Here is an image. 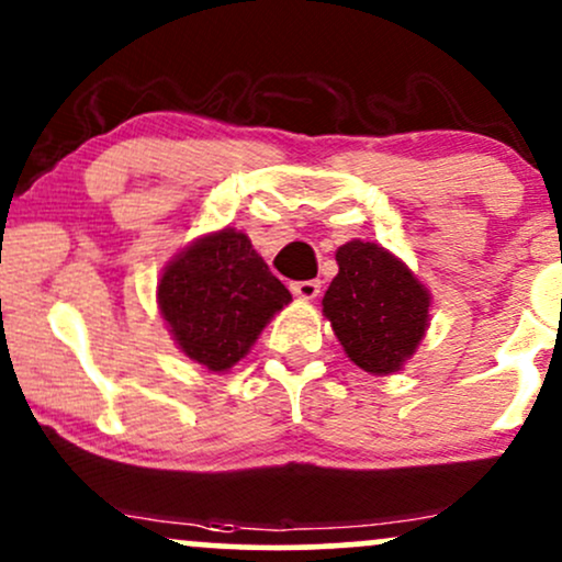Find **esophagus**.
Instances as JSON below:
<instances>
[{
  "label": "esophagus",
  "instance_id": "obj_1",
  "mask_svg": "<svg viewBox=\"0 0 562 562\" xmlns=\"http://www.w3.org/2000/svg\"><path fill=\"white\" fill-rule=\"evenodd\" d=\"M290 290H293V293L303 301H314L319 295L322 282L319 280H301V282H293V288Z\"/></svg>",
  "mask_w": 562,
  "mask_h": 562
}]
</instances>
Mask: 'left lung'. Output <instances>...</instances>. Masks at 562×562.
Listing matches in <instances>:
<instances>
[{
    "label": "left lung",
    "instance_id": "8db88e82",
    "mask_svg": "<svg viewBox=\"0 0 562 562\" xmlns=\"http://www.w3.org/2000/svg\"><path fill=\"white\" fill-rule=\"evenodd\" d=\"M338 274L322 299L340 346L370 375H391L420 346L430 322L428 288L375 243L340 245Z\"/></svg>",
    "mask_w": 562,
    "mask_h": 562
}]
</instances>
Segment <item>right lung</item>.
<instances>
[{
	"label": "right lung",
	"mask_w": 562,
	"mask_h": 562,
	"mask_svg": "<svg viewBox=\"0 0 562 562\" xmlns=\"http://www.w3.org/2000/svg\"><path fill=\"white\" fill-rule=\"evenodd\" d=\"M290 301V290L269 272L248 235L229 227L187 245L158 282V308L173 340L211 372L240 362Z\"/></svg>",
	"instance_id": "1"
}]
</instances>
